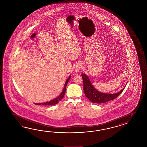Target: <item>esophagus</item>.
I'll use <instances>...</instances> for the list:
<instances>
[{
    "label": "esophagus",
    "instance_id": "esophagus-1",
    "mask_svg": "<svg viewBox=\"0 0 147 147\" xmlns=\"http://www.w3.org/2000/svg\"><path fill=\"white\" fill-rule=\"evenodd\" d=\"M82 68V65L80 63H78L76 65L75 67V71L76 72H78Z\"/></svg>",
    "mask_w": 147,
    "mask_h": 147
}]
</instances>
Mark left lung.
Segmentation results:
<instances>
[{
  "instance_id": "1",
  "label": "left lung",
  "mask_w": 147,
  "mask_h": 147,
  "mask_svg": "<svg viewBox=\"0 0 147 147\" xmlns=\"http://www.w3.org/2000/svg\"><path fill=\"white\" fill-rule=\"evenodd\" d=\"M81 76L83 79L84 94L88 99L93 103H105L108 101L113 100L121 94L125 87V86L122 90L116 94L102 93L98 91L94 88L87 75L84 74H82Z\"/></svg>"
}]
</instances>
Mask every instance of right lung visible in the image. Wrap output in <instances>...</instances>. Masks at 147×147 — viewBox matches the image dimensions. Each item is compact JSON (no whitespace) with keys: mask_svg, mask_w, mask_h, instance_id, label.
<instances>
[{"mask_svg":"<svg viewBox=\"0 0 147 147\" xmlns=\"http://www.w3.org/2000/svg\"><path fill=\"white\" fill-rule=\"evenodd\" d=\"M70 77H71V76H70L67 79V80H66V83H65V86H64L63 91H62V92L60 94L58 97L55 98L53 100H50L49 101H47V102H44V103H34V104L37 105H45V106H49V105H56L57 103H58L60 101L63 99V97H64V96H65V92H66V87H67V85L68 81H69L70 79Z\"/></svg>","mask_w":147,"mask_h":147,"instance_id":"1","label":"right lung"}]
</instances>
